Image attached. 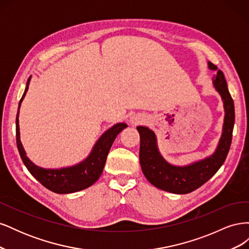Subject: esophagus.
<instances>
[{
    "label": "esophagus",
    "instance_id": "esophagus-1",
    "mask_svg": "<svg viewBox=\"0 0 249 249\" xmlns=\"http://www.w3.org/2000/svg\"><path fill=\"white\" fill-rule=\"evenodd\" d=\"M131 122H132V124H140V123H142V122H144V118H143L142 116L134 115V116L131 117Z\"/></svg>",
    "mask_w": 249,
    "mask_h": 249
}]
</instances>
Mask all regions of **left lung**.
I'll list each match as a JSON object with an SVG mask.
<instances>
[{"label": "left lung", "mask_w": 249, "mask_h": 249, "mask_svg": "<svg viewBox=\"0 0 249 249\" xmlns=\"http://www.w3.org/2000/svg\"><path fill=\"white\" fill-rule=\"evenodd\" d=\"M208 66L212 71L217 70V66L211 62H208ZM212 80L214 88L221 96L225 114L221 137L211 156L185 166L172 165L159 152L155 133L147 126H137L140 135L139 160L142 172L150 184L161 190L176 194L196 190L215 175L227 159L235 124V107L223 72L217 71Z\"/></svg>", "instance_id": "8db88e82"}]
</instances>
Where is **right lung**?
I'll return each mask as SVG.
<instances>
[{
	"label": "right lung",
	"instance_id": "add662e5",
	"mask_svg": "<svg viewBox=\"0 0 249 249\" xmlns=\"http://www.w3.org/2000/svg\"><path fill=\"white\" fill-rule=\"evenodd\" d=\"M30 81L31 77L28 79L27 86L25 92L22 94L20 102L18 104V110L17 115V145L18 153L25 166L30 171V173L43 185L47 189L59 193V194H67L73 193L81 190H84L86 188L92 186L99 178L101 177L105 163L107 160V156L109 150L114 142L117 135L122 132L126 124L119 123L116 124L110 129L105 132L102 136L96 141L91 152L88 155L86 159L82 162L72 165V166L63 167V168H42L37 166L27 157V154L20 142V133H19V124H18V115L19 108L22 100L28 91Z\"/></svg>",
	"mask_w": 249,
	"mask_h": 249
}]
</instances>
